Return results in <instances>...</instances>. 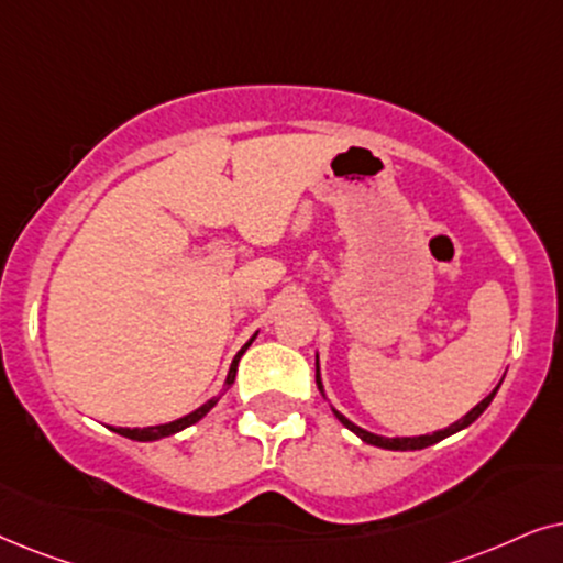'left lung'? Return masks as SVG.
Instances as JSON below:
<instances>
[{
  "label": "left lung",
  "mask_w": 563,
  "mask_h": 563,
  "mask_svg": "<svg viewBox=\"0 0 563 563\" xmlns=\"http://www.w3.org/2000/svg\"><path fill=\"white\" fill-rule=\"evenodd\" d=\"M317 386H319V391H321V396H324L327 399V391H324V384H321V373H319V355H317ZM499 386L501 384H497V388H494V391L486 396V399H482L476 404L474 409L468 411V415H463L459 422H453V424H448L445 430H438V432H430V434H417V438H386V434H376V432H368V430H363V427H357L355 422H350L347 417L342 415V411H336L334 407H332V411H334V417L340 419V422L347 427L350 432H355L360 440H363V443H368V445H376V448H384V451H422V448H430V445H434V443H440V440H445V438H451V434H455V432H461V430H466L468 424H474L478 417L484 415V409L489 407L492 404V399L494 396H497V391H499ZM329 401V399H327Z\"/></svg>",
  "instance_id": "left-lung-1"
}]
</instances>
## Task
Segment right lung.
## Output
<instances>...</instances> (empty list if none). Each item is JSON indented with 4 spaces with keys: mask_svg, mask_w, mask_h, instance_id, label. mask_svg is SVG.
<instances>
[{
    "mask_svg": "<svg viewBox=\"0 0 563 563\" xmlns=\"http://www.w3.org/2000/svg\"><path fill=\"white\" fill-rule=\"evenodd\" d=\"M254 336H257V332H254V334L250 336V340H246L244 347L236 352L234 360H231V368H229V373H227V380H223V391H221L219 396H213V399H208L206 404H200V407L192 409L190 415H185V417H179V419H172V422H164V424H152V427H110V430L118 432V434H123V438H129V440H136V443H154V440L169 438V434H177V432H183L185 427L200 422V419H203V417L208 415V411H211V409L216 407V404H219L221 396L229 391L231 384H234L239 360H242L246 347H250V344L254 342Z\"/></svg>",
    "mask_w": 563,
    "mask_h": 563,
    "instance_id": "right-lung-1",
    "label": "right lung"
}]
</instances>
